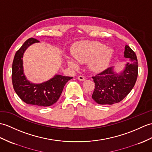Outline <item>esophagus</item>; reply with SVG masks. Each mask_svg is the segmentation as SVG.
<instances>
[{
    "label": "esophagus",
    "mask_w": 152,
    "mask_h": 152,
    "mask_svg": "<svg viewBox=\"0 0 152 152\" xmlns=\"http://www.w3.org/2000/svg\"><path fill=\"white\" fill-rule=\"evenodd\" d=\"M77 79H78L80 81H84L86 80V77L83 76H77Z\"/></svg>",
    "instance_id": "34e87169"
}]
</instances>
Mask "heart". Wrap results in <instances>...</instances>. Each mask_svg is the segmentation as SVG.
<instances>
[{
	"mask_svg": "<svg viewBox=\"0 0 152 152\" xmlns=\"http://www.w3.org/2000/svg\"><path fill=\"white\" fill-rule=\"evenodd\" d=\"M73 55L81 63H89V67L93 71L101 72L107 67L113 52L100 42L83 41L75 46ZM67 62L70 67H77L76 62L71 58H67Z\"/></svg>",
	"mask_w": 152,
	"mask_h": 152,
	"instance_id": "1",
	"label": "heart"
}]
</instances>
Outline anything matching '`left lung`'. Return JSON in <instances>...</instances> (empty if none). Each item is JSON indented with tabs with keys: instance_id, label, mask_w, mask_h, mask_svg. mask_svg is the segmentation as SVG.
<instances>
[{
	"instance_id": "8db88e82",
	"label": "left lung",
	"mask_w": 152,
	"mask_h": 152,
	"mask_svg": "<svg viewBox=\"0 0 152 152\" xmlns=\"http://www.w3.org/2000/svg\"><path fill=\"white\" fill-rule=\"evenodd\" d=\"M124 57L129 58L125 68L121 73L109 67L93 76L95 88L92 98L98 104L112 105L122 101L132 90L138 76L137 56L129 46L125 47Z\"/></svg>"
}]
</instances>
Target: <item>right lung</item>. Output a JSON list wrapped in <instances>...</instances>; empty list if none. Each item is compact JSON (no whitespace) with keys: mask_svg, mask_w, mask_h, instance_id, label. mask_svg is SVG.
I'll return each mask as SVG.
<instances>
[{"mask_svg":"<svg viewBox=\"0 0 152 152\" xmlns=\"http://www.w3.org/2000/svg\"><path fill=\"white\" fill-rule=\"evenodd\" d=\"M38 42L36 39H28L16 52L12 64V83L17 94L26 104L48 107L58 100L65 85L72 77L56 75L40 84H34L27 80L24 75L22 58L26 49Z\"/></svg>","mask_w":152,"mask_h":152,"instance_id":"1","label":"right lung"}]
</instances>
